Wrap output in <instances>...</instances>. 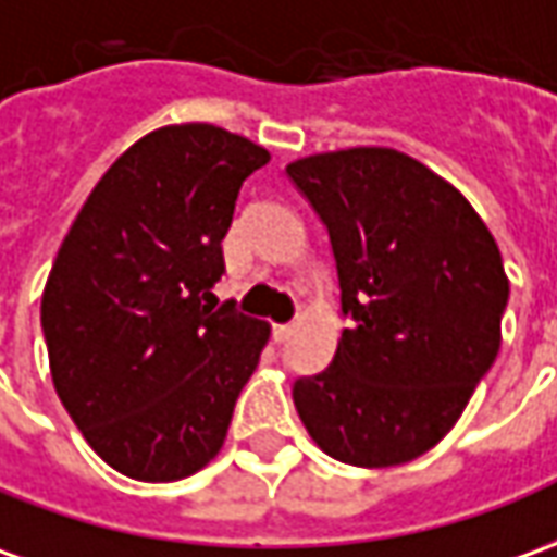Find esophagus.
Here are the masks:
<instances>
[{
    "mask_svg": "<svg viewBox=\"0 0 557 557\" xmlns=\"http://www.w3.org/2000/svg\"><path fill=\"white\" fill-rule=\"evenodd\" d=\"M290 333H294V327H290V324H275V327H272V339L282 345V343H287V336H290Z\"/></svg>",
    "mask_w": 557,
    "mask_h": 557,
    "instance_id": "obj_1",
    "label": "esophagus"
}]
</instances>
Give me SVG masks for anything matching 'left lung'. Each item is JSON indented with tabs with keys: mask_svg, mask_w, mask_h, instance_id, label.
<instances>
[{
	"mask_svg": "<svg viewBox=\"0 0 557 557\" xmlns=\"http://www.w3.org/2000/svg\"><path fill=\"white\" fill-rule=\"evenodd\" d=\"M287 175L327 227L351 315L327 370L294 382L300 421L336 461H412L455 428L500 351V248L458 187L394 148L302 157Z\"/></svg>",
	"mask_w": 557,
	"mask_h": 557,
	"instance_id": "obj_1",
	"label": "left lung"
}]
</instances>
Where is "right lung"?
<instances>
[{
    "instance_id": "1",
    "label": "right lung",
    "mask_w": 557,
    "mask_h": 557,
    "mask_svg": "<svg viewBox=\"0 0 557 557\" xmlns=\"http://www.w3.org/2000/svg\"><path fill=\"white\" fill-rule=\"evenodd\" d=\"M267 163L221 126H160L111 163L57 251L41 294L53 388L124 476H194L227 440L270 324L212 287L242 182Z\"/></svg>"
}]
</instances>
